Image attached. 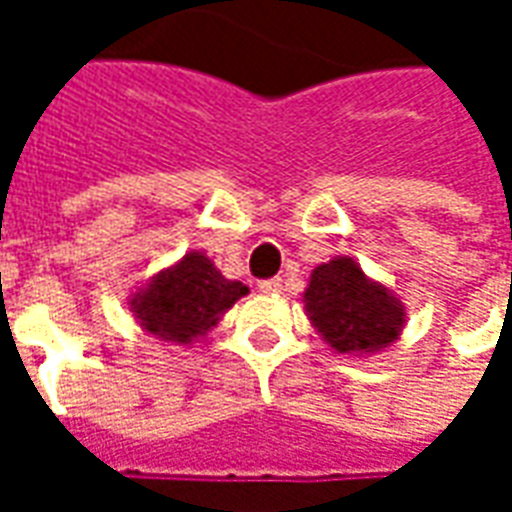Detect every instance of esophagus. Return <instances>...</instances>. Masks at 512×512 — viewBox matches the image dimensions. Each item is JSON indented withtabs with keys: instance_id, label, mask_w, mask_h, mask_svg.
Returning a JSON list of instances; mask_svg holds the SVG:
<instances>
[{
	"instance_id": "obj_1",
	"label": "esophagus",
	"mask_w": 512,
	"mask_h": 512,
	"mask_svg": "<svg viewBox=\"0 0 512 512\" xmlns=\"http://www.w3.org/2000/svg\"><path fill=\"white\" fill-rule=\"evenodd\" d=\"M257 290H260V293H279V290H282V279H260V282H257Z\"/></svg>"
}]
</instances>
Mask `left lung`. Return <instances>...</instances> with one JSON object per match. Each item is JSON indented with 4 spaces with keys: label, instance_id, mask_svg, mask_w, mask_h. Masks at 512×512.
Segmentation results:
<instances>
[{
    "label": "left lung",
    "instance_id": "1",
    "mask_svg": "<svg viewBox=\"0 0 512 512\" xmlns=\"http://www.w3.org/2000/svg\"><path fill=\"white\" fill-rule=\"evenodd\" d=\"M304 301L310 321L340 354L381 351L403 326V310L392 293L370 282L351 257L315 268Z\"/></svg>",
    "mask_w": 512,
    "mask_h": 512
}]
</instances>
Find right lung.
I'll return each instance as SVG.
<instances>
[{
	"mask_svg": "<svg viewBox=\"0 0 512 512\" xmlns=\"http://www.w3.org/2000/svg\"><path fill=\"white\" fill-rule=\"evenodd\" d=\"M244 293L246 285L224 279L208 257L189 252L178 266L161 271L145 293H136L131 310L150 334L191 343V337L208 332Z\"/></svg>",
	"mask_w": 512,
	"mask_h": 512,
	"instance_id": "right-lung-1",
	"label": "right lung"
}]
</instances>
